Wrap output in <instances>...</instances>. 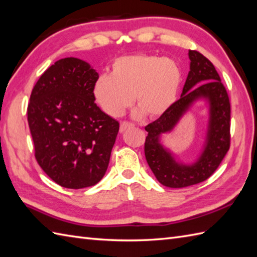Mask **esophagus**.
I'll return each instance as SVG.
<instances>
[{"label":"esophagus","mask_w":257,"mask_h":257,"mask_svg":"<svg viewBox=\"0 0 257 257\" xmlns=\"http://www.w3.org/2000/svg\"><path fill=\"white\" fill-rule=\"evenodd\" d=\"M133 126H134L133 123L123 121V122H121V125H120V132L123 133V132H125V131H126V130H128V128H131V127H133Z\"/></svg>","instance_id":"34e87169"}]
</instances>
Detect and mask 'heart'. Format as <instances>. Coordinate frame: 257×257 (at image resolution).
I'll return each instance as SVG.
<instances>
[{
    "instance_id": "b5f03b06",
    "label": "heart",
    "mask_w": 257,
    "mask_h": 257,
    "mask_svg": "<svg viewBox=\"0 0 257 257\" xmlns=\"http://www.w3.org/2000/svg\"><path fill=\"white\" fill-rule=\"evenodd\" d=\"M181 70L170 59L150 54L123 56L113 62L111 75H101L93 93L101 109L110 116H120L131 104L137 114L150 118L161 116L177 99Z\"/></svg>"
}]
</instances>
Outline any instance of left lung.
Masks as SVG:
<instances>
[{
  "mask_svg": "<svg viewBox=\"0 0 257 257\" xmlns=\"http://www.w3.org/2000/svg\"><path fill=\"white\" fill-rule=\"evenodd\" d=\"M190 72L181 98L159 118L148 124L145 141V157L159 182L180 189L207 180L221 164L230 148V100L211 62L195 50H190ZM198 98L210 103V118L203 152L193 165L179 164L160 144L162 134L174 128L179 118Z\"/></svg>",
  "mask_w": 257,
  "mask_h": 257,
  "instance_id": "8db88e82",
  "label": "left lung"
}]
</instances>
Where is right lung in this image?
Instances as JSON below:
<instances>
[{
	"instance_id": "right-lung-1",
	"label": "right lung",
	"mask_w": 257,
	"mask_h": 257,
	"mask_svg": "<svg viewBox=\"0 0 257 257\" xmlns=\"http://www.w3.org/2000/svg\"><path fill=\"white\" fill-rule=\"evenodd\" d=\"M98 73L76 58L56 61L37 81L28 125L37 162L67 189L97 184L107 171L120 124L95 103Z\"/></svg>"
}]
</instances>
